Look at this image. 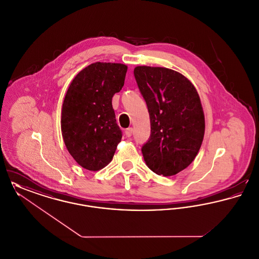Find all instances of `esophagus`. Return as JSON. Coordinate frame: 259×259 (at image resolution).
<instances>
[{"mask_svg": "<svg viewBox=\"0 0 259 259\" xmlns=\"http://www.w3.org/2000/svg\"><path fill=\"white\" fill-rule=\"evenodd\" d=\"M132 133H133V128H127L126 130H125V135L126 137H131L132 136Z\"/></svg>", "mask_w": 259, "mask_h": 259, "instance_id": "obj_1", "label": "esophagus"}]
</instances>
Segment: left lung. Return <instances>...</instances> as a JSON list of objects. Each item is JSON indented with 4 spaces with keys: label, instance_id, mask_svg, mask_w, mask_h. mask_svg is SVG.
I'll return each mask as SVG.
<instances>
[{
    "label": "left lung",
    "instance_id": "8db88e82",
    "mask_svg": "<svg viewBox=\"0 0 259 259\" xmlns=\"http://www.w3.org/2000/svg\"><path fill=\"white\" fill-rule=\"evenodd\" d=\"M134 75L150 118L144 160L152 172L174 176L194 160L203 142L205 118L197 91L183 74L167 68L139 66Z\"/></svg>",
    "mask_w": 259,
    "mask_h": 259
}]
</instances>
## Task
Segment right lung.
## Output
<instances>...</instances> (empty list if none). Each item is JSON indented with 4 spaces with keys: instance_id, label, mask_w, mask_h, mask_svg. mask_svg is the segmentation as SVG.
<instances>
[{
    "instance_id": "right-lung-1",
    "label": "right lung",
    "mask_w": 259,
    "mask_h": 259,
    "mask_svg": "<svg viewBox=\"0 0 259 259\" xmlns=\"http://www.w3.org/2000/svg\"><path fill=\"white\" fill-rule=\"evenodd\" d=\"M127 66L96 62L80 71L62 108V136L74 160L89 171L111 162L122 138L111 99L124 85Z\"/></svg>"
}]
</instances>
